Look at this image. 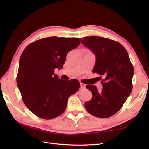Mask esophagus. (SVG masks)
I'll use <instances>...</instances> for the list:
<instances>
[{
  "label": "esophagus",
  "instance_id": "obj_1",
  "mask_svg": "<svg viewBox=\"0 0 149 149\" xmlns=\"http://www.w3.org/2000/svg\"><path fill=\"white\" fill-rule=\"evenodd\" d=\"M80 85H81V88H84L85 86H86V85H85V84H83V83H81Z\"/></svg>",
  "mask_w": 149,
  "mask_h": 149
}]
</instances>
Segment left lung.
<instances>
[{
	"label": "left lung",
	"mask_w": 149,
	"mask_h": 149,
	"mask_svg": "<svg viewBox=\"0 0 149 149\" xmlns=\"http://www.w3.org/2000/svg\"><path fill=\"white\" fill-rule=\"evenodd\" d=\"M96 56L93 73L100 77L102 89L87 85L92 93V99L86 102L87 111L99 118H108L122 108L131 94L134 68L128 52L121 44L106 38L91 36L81 40Z\"/></svg>",
	"instance_id": "obj_1"
}]
</instances>
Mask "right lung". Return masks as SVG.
<instances>
[{"label":"right lung","instance_id":"1","mask_svg":"<svg viewBox=\"0 0 149 149\" xmlns=\"http://www.w3.org/2000/svg\"><path fill=\"white\" fill-rule=\"evenodd\" d=\"M80 43L78 38L47 37L30 43L22 52L17 86L25 105L39 118L61 115L68 97L79 89L77 80L60 79L54 69L63 68L68 52Z\"/></svg>","mask_w":149,"mask_h":149}]
</instances>
